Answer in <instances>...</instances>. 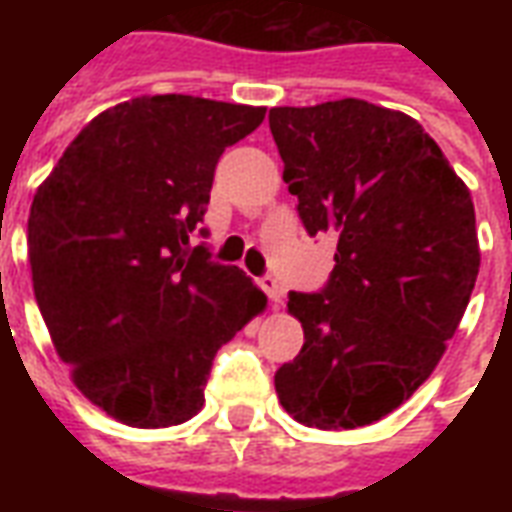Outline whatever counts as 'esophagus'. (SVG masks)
Returning <instances> with one entry per match:
<instances>
[{
	"instance_id": "34e87169",
	"label": "esophagus",
	"mask_w": 512,
	"mask_h": 512,
	"mask_svg": "<svg viewBox=\"0 0 512 512\" xmlns=\"http://www.w3.org/2000/svg\"><path fill=\"white\" fill-rule=\"evenodd\" d=\"M260 288L266 290L271 304H282V299H285V288H282V282L277 277H263L260 279Z\"/></svg>"
}]
</instances>
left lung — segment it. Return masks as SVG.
<instances>
[{"label": "left lung", "instance_id": "1", "mask_svg": "<svg viewBox=\"0 0 512 512\" xmlns=\"http://www.w3.org/2000/svg\"><path fill=\"white\" fill-rule=\"evenodd\" d=\"M268 126L307 233L337 235L329 285L290 293L304 345L277 397L307 428H365L428 381L461 323L480 271L472 194L397 109L274 106Z\"/></svg>", "mask_w": 512, "mask_h": 512}]
</instances>
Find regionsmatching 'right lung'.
I'll return each instance as SVG.
<instances>
[{"label":"right lung","mask_w":512,"mask_h":512,"mask_svg":"<svg viewBox=\"0 0 512 512\" xmlns=\"http://www.w3.org/2000/svg\"><path fill=\"white\" fill-rule=\"evenodd\" d=\"M266 106L142 95L79 131L29 208L32 288L54 351L93 406L131 428H169L205 403L211 362L266 310L238 266L191 235L224 147Z\"/></svg>","instance_id":"add662e5"}]
</instances>
